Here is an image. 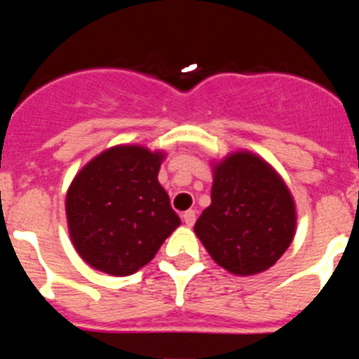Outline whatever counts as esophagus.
<instances>
[{
  "instance_id": "1",
  "label": "esophagus",
  "mask_w": 359,
  "mask_h": 359,
  "mask_svg": "<svg viewBox=\"0 0 359 359\" xmlns=\"http://www.w3.org/2000/svg\"><path fill=\"white\" fill-rule=\"evenodd\" d=\"M183 223H185L187 226H192V224L196 223V212L194 210H187L185 214H183Z\"/></svg>"
}]
</instances>
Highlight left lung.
Wrapping results in <instances>:
<instances>
[{
    "mask_svg": "<svg viewBox=\"0 0 359 359\" xmlns=\"http://www.w3.org/2000/svg\"><path fill=\"white\" fill-rule=\"evenodd\" d=\"M212 203L196 221V236L231 275L262 273L293 243L291 190L264 158L246 149L212 161Z\"/></svg>",
    "mask_w": 359,
    "mask_h": 359,
    "instance_id": "8db88e82",
    "label": "left lung"
}]
</instances>
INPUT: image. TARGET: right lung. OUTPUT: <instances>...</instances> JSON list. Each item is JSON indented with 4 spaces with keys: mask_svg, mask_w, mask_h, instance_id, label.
<instances>
[{
    "mask_svg": "<svg viewBox=\"0 0 359 359\" xmlns=\"http://www.w3.org/2000/svg\"><path fill=\"white\" fill-rule=\"evenodd\" d=\"M165 151L120 144L91 158L66 192L69 239L82 261L115 277L154 259L182 221L158 182Z\"/></svg>",
    "mask_w": 359,
    "mask_h": 359,
    "instance_id": "obj_1",
    "label": "right lung"
}]
</instances>
